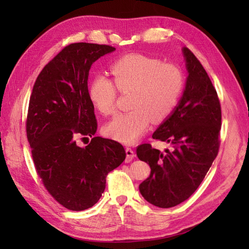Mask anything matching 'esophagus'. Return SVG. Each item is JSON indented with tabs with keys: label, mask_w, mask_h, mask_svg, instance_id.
<instances>
[{
	"label": "esophagus",
	"mask_w": 249,
	"mask_h": 249,
	"mask_svg": "<svg viewBox=\"0 0 249 249\" xmlns=\"http://www.w3.org/2000/svg\"><path fill=\"white\" fill-rule=\"evenodd\" d=\"M126 160L125 161L126 162H129L133 160V158L135 157V152L133 149H130V147H126Z\"/></svg>",
	"instance_id": "obj_1"
}]
</instances>
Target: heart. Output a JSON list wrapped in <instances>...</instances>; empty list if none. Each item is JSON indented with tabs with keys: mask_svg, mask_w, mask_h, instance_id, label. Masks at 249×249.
Wrapping results in <instances>:
<instances>
[{
	"mask_svg": "<svg viewBox=\"0 0 249 249\" xmlns=\"http://www.w3.org/2000/svg\"><path fill=\"white\" fill-rule=\"evenodd\" d=\"M112 80L95 76L89 84V97L100 113H115L118 87L133 92L129 112L121 113L105 126V134L126 144L134 143L149 128L151 121L160 123L170 115L181 97L184 76L179 67L143 54H128L110 67Z\"/></svg>",
	"mask_w": 249,
	"mask_h": 249,
	"instance_id": "b5f03b06",
	"label": "heart"
}]
</instances>
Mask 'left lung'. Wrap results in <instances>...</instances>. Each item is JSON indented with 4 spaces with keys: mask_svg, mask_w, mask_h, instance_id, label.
<instances>
[{
    "mask_svg": "<svg viewBox=\"0 0 249 249\" xmlns=\"http://www.w3.org/2000/svg\"><path fill=\"white\" fill-rule=\"evenodd\" d=\"M188 77L182 98L153 139L171 144L160 152L150 143L137 147V156L151 167L139 185L147 202L168 209L192 196L212 166L219 150L221 109L212 81L197 57L183 48Z\"/></svg>",
    "mask_w": 249,
    "mask_h": 249,
    "instance_id": "8db88e82",
    "label": "left lung"
}]
</instances>
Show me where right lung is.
Here are the masks:
<instances>
[{
    "instance_id": "obj_1",
    "label": "right lung",
    "mask_w": 249,
    "mask_h": 249,
    "mask_svg": "<svg viewBox=\"0 0 249 249\" xmlns=\"http://www.w3.org/2000/svg\"><path fill=\"white\" fill-rule=\"evenodd\" d=\"M114 50L89 43L66 46L40 71L30 97L26 137L36 172L52 197L71 211L92 208L108 173L126 157L119 142L94 136L97 120L88 92L92 64ZM81 136L92 138L84 148L75 142Z\"/></svg>"
}]
</instances>
